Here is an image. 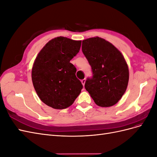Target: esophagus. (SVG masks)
<instances>
[{"mask_svg": "<svg viewBox=\"0 0 157 157\" xmlns=\"http://www.w3.org/2000/svg\"><path fill=\"white\" fill-rule=\"evenodd\" d=\"M81 82H82V85L83 86H84V84H85V82H86V79H82V80H81Z\"/></svg>", "mask_w": 157, "mask_h": 157, "instance_id": "1", "label": "esophagus"}]
</instances>
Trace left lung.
Returning a JSON list of instances; mask_svg holds the SVG:
<instances>
[{"mask_svg": "<svg viewBox=\"0 0 157 157\" xmlns=\"http://www.w3.org/2000/svg\"><path fill=\"white\" fill-rule=\"evenodd\" d=\"M82 50L93 73V77L85 82V88L97 105H115L125 93L129 80L124 56L111 42L98 36L82 40Z\"/></svg>", "mask_w": 157, "mask_h": 157, "instance_id": "8db88e82", "label": "left lung"}]
</instances>
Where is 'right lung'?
<instances>
[{
    "label": "right lung",
    "mask_w": 157,
    "mask_h": 157,
    "mask_svg": "<svg viewBox=\"0 0 157 157\" xmlns=\"http://www.w3.org/2000/svg\"><path fill=\"white\" fill-rule=\"evenodd\" d=\"M81 40L58 36L45 44L33 63L31 78L40 100L56 109H63L74 103L82 84L76 77L77 69L70 63L77 54Z\"/></svg>",
    "instance_id": "add662e5"
}]
</instances>
